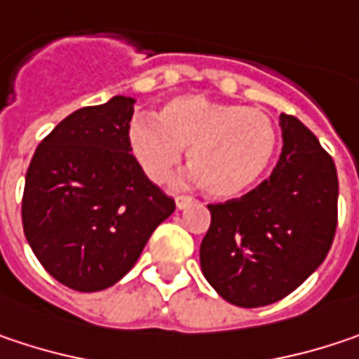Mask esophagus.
<instances>
[{"label": "esophagus", "mask_w": 359, "mask_h": 359, "mask_svg": "<svg viewBox=\"0 0 359 359\" xmlns=\"http://www.w3.org/2000/svg\"><path fill=\"white\" fill-rule=\"evenodd\" d=\"M175 201H177V210H184V208H189V205H193V203H195V199H193V197H189V195H179Z\"/></svg>", "instance_id": "esophagus-1"}]
</instances>
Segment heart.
Returning <instances> with one entry per match:
<instances>
[{"instance_id":"heart-1","label":"heart","mask_w":359,"mask_h":359,"mask_svg":"<svg viewBox=\"0 0 359 359\" xmlns=\"http://www.w3.org/2000/svg\"><path fill=\"white\" fill-rule=\"evenodd\" d=\"M129 149L147 179H170L189 147L193 177L212 197L230 199L250 189L267 170L277 146L271 118L257 109L184 94L154 118H135Z\"/></svg>"}]
</instances>
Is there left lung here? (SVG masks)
<instances>
[{"label": "left lung", "mask_w": 359, "mask_h": 359, "mask_svg": "<svg viewBox=\"0 0 359 359\" xmlns=\"http://www.w3.org/2000/svg\"><path fill=\"white\" fill-rule=\"evenodd\" d=\"M281 156L271 177L226 203L208 205L212 226L201 271L230 304L259 309L304 283L325 261L337 228L333 158L292 114H279Z\"/></svg>", "instance_id": "left-lung-1"}]
</instances>
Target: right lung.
I'll return each mask as SVG.
<instances>
[{
    "label": "right lung",
    "instance_id": "add662e5",
    "mask_svg": "<svg viewBox=\"0 0 359 359\" xmlns=\"http://www.w3.org/2000/svg\"><path fill=\"white\" fill-rule=\"evenodd\" d=\"M133 104L131 96H113L65 116L26 172V241L50 276L76 292L114 285L175 212V199L147 179L129 149Z\"/></svg>",
    "mask_w": 359,
    "mask_h": 359
}]
</instances>
